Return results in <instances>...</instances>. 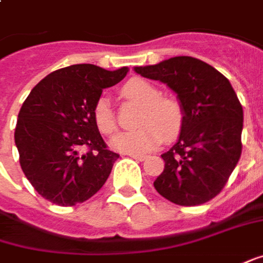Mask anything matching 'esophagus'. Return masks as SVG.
Here are the masks:
<instances>
[{
    "label": "esophagus",
    "mask_w": 263,
    "mask_h": 263,
    "mask_svg": "<svg viewBox=\"0 0 263 263\" xmlns=\"http://www.w3.org/2000/svg\"><path fill=\"white\" fill-rule=\"evenodd\" d=\"M129 157L137 160V161H144V160L147 159V156H144V154H129Z\"/></svg>",
    "instance_id": "1"
}]
</instances>
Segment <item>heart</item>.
<instances>
[{
    "label": "heart",
    "mask_w": 263,
    "mask_h": 263,
    "mask_svg": "<svg viewBox=\"0 0 263 263\" xmlns=\"http://www.w3.org/2000/svg\"><path fill=\"white\" fill-rule=\"evenodd\" d=\"M125 96L144 104L140 116V129L119 132L110 140L115 149L126 154H141L157 148L166 140H173L183 126L182 107L175 100L160 99L159 90L141 78H132L123 87ZM96 126L109 135L116 129L114 110L109 99L100 97L93 109Z\"/></svg>",
    "instance_id": "obj_1"
}]
</instances>
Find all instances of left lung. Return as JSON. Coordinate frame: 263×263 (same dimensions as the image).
Instances as JSON below:
<instances>
[{"label":"left lung","instance_id":"obj_1","mask_svg":"<svg viewBox=\"0 0 263 263\" xmlns=\"http://www.w3.org/2000/svg\"><path fill=\"white\" fill-rule=\"evenodd\" d=\"M176 95L183 126L176 144L161 154L164 170L154 187L183 206L201 205L221 192L241 154L243 107L230 81L201 59L175 57L134 67Z\"/></svg>","mask_w":263,"mask_h":263}]
</instances>
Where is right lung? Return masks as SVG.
I'll return each mask as SVG.
<instances>
[{
  "mask_svg": "<svg viewBox=\"0 0 263 263\" xmlns=\"http://www.w3.org/2000/svg\"><path fill=\"white\" fill-rule=\"evenodd\" d=\"M93 64L57 69L33 87L18 112L14 141L27 180L45 199L81 204L104 185L119 154L107 149L93 109L103 88L125 78ZM87 146L86 155L79 148Z\"/></svg>",
  "mask_w": 263,
  "mask_h": 263,
  "instance_id": "obj_1",
  "label": "right lung"
}]
</instances>
